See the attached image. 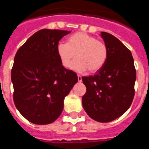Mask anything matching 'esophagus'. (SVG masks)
<instances>
[{"mask_svg": "<svg viewBox=\"0 0 149 149\" xmlns=\"http://www.w3.org/2000/svg\"><path fill=\"white\" fill-rule=\"evenodd\" d=\"M78 82L82 81V77H81V76H80V75H78Z\"/></svg>", "mask_w": 149, "mask_h": 149, "instance_id": "obj_1", "label": "esophagus"}]
</instances>
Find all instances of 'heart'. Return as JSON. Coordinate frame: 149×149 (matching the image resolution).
<instances>
[{
    "mask_svg": "<svg viewBox=\"0 0 149 149\" xmlns=\"http://www.w3.org/2000/svg\"><path fill=\"white\" fill-rule=\"evenodd\" d=\"M57 50L64 67H69L76 57L77 59L71 64V69L79 73L84 72L87 69L91 73L96 72L104 66L108 57L107 45L82 31L70 36L67 43L59 42Z\"/></svg>",
    "mask_w": 149,
    "mask_h": 149,
    "instance_id": "b5f03b06",
    "label": "heart"
}]
</instances>
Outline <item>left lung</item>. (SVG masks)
Instances as JSON below:
<instances>
[{
    "label": "left lung",
    "instance_id": "1",
    "mask_svg": "<svg viewBox=\"0 0 149 149\" xmlns=\"http://www.w3.org/2000/svg\"><path fill=\"white\" fill-rule=\"evenodd\" d=\"M101 36L107 46L108 57L96 74L82 78L87 88L82 104L91 118L108 123L130 107L136 75L132 53L123 43L107 32H102Z\"/></svg>",
    "mask_w": 149,
    "mask_h": 149
}]
</instances>
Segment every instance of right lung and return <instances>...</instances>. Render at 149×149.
Listing matches in <instances>:
<instances>
[{
    "instance_id": "add662e5",
    "label": "right lung",
    "mask_w": 149,
    "mask_h": 149,
    "mask_svg": "<svg viewBox=\"0 0 149 149\" xmlns=\"http://www.w3.org/2000/svg\"><path fill=\"white\" fill-rule=\"evenodd\" d=\"M70 32L38 31L15 54L11 71L13 100L20 113L32 123L56 120L64 109L65 97L78 82L76 73L61 64L57 50L59 40Z\"/></svg>"
}]
</instances>
